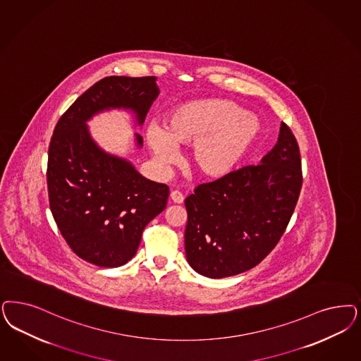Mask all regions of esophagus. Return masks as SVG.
Masks as SVG:
<instances>
[{
  "label": "esophagus",
  "mask_w": 361,
  "mask_h": 361,
  "mask_svg": "<svg viewBox=\"0 0 361 361\" xmlns=\"http://www.w3.org/2000/svg\"><path fill=\"white\" fill-rule=\"evenodd\" d=\"M171 200L173 201L174 204H183L184 202V196H183L181 192L173 190V192H171Z\"/></svg>",
  "instance_id": "34e87169"
}]
</instances>
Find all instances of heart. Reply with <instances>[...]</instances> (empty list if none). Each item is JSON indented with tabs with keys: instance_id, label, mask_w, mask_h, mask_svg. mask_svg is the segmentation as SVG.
Segmentation results:
<instances>
[{
	"instance_id": "b5f03b06",
	"label": "heart",
	"mask_w": 361,
	"mask_h": 361,
	"mask_svg": "<svg viewBox=\"0 0 361 361\" xmlns=\"http://www.w3.org/2000/svg\"><path fill=\"white\" fill-rule=\"evenodd\" d=\"M260 133L259 120L236 102L202 99L177 105L165 118L164 128L150 124L147 142L159 165L177 159V147L192 145L190 162L197 173L217 178L241 161Z\"/></svg>"
}]
</instances>
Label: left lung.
I'll list each match as a JSON object with an SVG mask.
<instances>
[{"label":"left lung","mask_w":361,"mask_h":361,"mask_svg":"<svg viewBox=\"0 0 361 361\" xmlns=\"http://www.w3.org/2000/svg\"><path fill=\"white\" fill-rule=\"evenodd\" d=\"M302 185L296 137L286 123L274 149L185 199L189 265L209 279L243 274L262 262L284 235Z\"/></svg>","instance_id":"obj_1"}]
</instances>
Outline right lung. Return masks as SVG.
Instances as JSON below:
<instances>
[{
	"label": "right lung",
	"instance_id": "1",
	"mask_svg": "<svg viewBox=\"0 0 361 361\" xmlns=\"http://www.w3.org/2000/svg\"><path fill=\"white\" fill-rule=\"evenodd\" d=\"M156 80L105 77L75 99L53 130L47 171L50 211L75 255L97 267H121L136 255L144 228L166 207L169 188L101 149L87 121L104 111L125 109L144 124L160 93ZM135 137L141 148L142 137Z\"/></svg>",
	"mask_w": 361,
	"mask_h": 361
}]
</instances>
